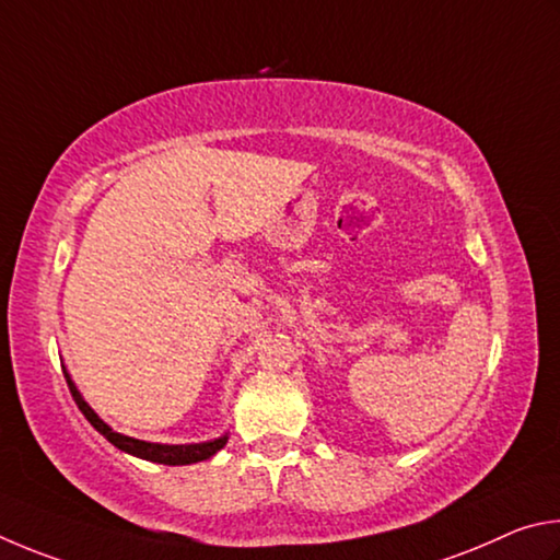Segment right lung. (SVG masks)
I'll return each instance as SVG.
<instances>
[{
  "label": "right lung",
  "mask_w": 560,
  "mask_h": 560,
  "mask_svg": "<svg viewBox=\"0 0 560 560\" xmlns=\"http://www.w3.org/2000/svg\"><path fill=\"white\" fill-rule=\"evenodd\" d=\"M66 384L71 388V396L75 400V406L81 408V413L88 418V423H91L97 433L105 435V440H110V443L122 450L127 455H135V457H142V459H150V463H160V465H191V463H201V459H209L213 457L219 450L229 443V433L209 440V443H194V445H162V443H147V440H137L130 435H122V433H115V430L105 423L103 418H97L95 410L85 404L81 390L75 388V384L71 381V376L66 374Z\"/></svg>",
  "instance_id": "add662e5"
}]
</instances>
